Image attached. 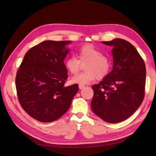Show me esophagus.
I'll return each mask as SVG.
<instances>
[{"label": "esophagus", "instance_id": "1", "mask_svg": "<svg viewBox=\"0 0 156 156\" xmlns=\"http://www.w3.org/2000/svg\"><path fill=\"white\" fill-rule=\"evenodd\" d=\"M78 87H79V88H80V89H82V88H84L85 87V85H84V84H79Z\"/></svg>", "mask_w": 156, "mask_h": 156}]
</instances>
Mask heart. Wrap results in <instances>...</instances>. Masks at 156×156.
Instances as JSON below:
<instances>
[{"label": "heart", "mask_w": 156, "mask_h": 156, "mask_svg": "<svg viewBox=\"0 0 156 156\" xmlns=\"http://www.w3.org/2000/svg\"><path fill=\"white\" fill-rule=\"evenodd\" d=\"M78 58L68 57L64 62L66 69L72 74H77L82 64L84 65L85 72L74 76L72 82L86 84L90 83L97 78L98 80L105 78L110 72L111 62L107 56L102 54L98 49L92 45H85L78 49Z\"/></svg>", "instance_id": "heart-1"}]
</instances>
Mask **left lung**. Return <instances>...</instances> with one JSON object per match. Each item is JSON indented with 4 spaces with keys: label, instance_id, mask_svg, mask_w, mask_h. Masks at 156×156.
Instances as JSON below:
<instances>
[{
    "label": "left lung",
    "instance_id": "1",
    "mask_svg": "<svg viewBox=\"0 0 156 156\" xmlns=\"http://www.w3.org/2000/svg\"><path fill=\"white\" fill-rule=\"evenodd\" d=\"M112 46L113 68L92 87V111L102 120L116 123L125 120L140 107L145 97L146 69L134 46L122 39L102 41Z\"/></svg>",
    "mask_w": 156,
    "mask_h": 156
}]
</instances>
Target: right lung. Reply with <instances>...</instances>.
Instances as JSON below:
<instances>
[{
    "label": "right lung",
    "instance_id": "1",
    "mask_svg": "<svg viewBox=\"0 0 156 156\" xmlns=\"http://www.w3.org/2000/svg\"><path fill=\"white\" fill-rule=\"evenodd\" d=\"M70 41H45L29 49L16 72L18 100L24 111L40 122H50L68 111L78 84L66 87L64 63Z\"/></svg>",
    "mask_w": 156,
    "mask_h": 156
}]
</instances>
